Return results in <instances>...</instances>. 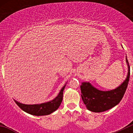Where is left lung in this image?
I'll use <instances>...</instances> for the list:
<instances>
[{
    "label": "left lung",
    "instance_id": "8db88e82",
    "mask_svg": "<svg viewBox=\"0 0 133 133\" xmlns=\"http://www.w3.org/2000/svg\"><path fill=\"white\" fill-rule=\"evenodd\" d=\"M128 75L126 80L117 87L109 91H101L95 89L89 83H83L81 85V97L88 110L101 112L110 109L121 102L127 88L130 78V66L127 58Z\"/></svg>",
    "mask_w": 133,
    "mask_h": 133
}]
</instances>
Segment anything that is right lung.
<instances>
[{
    "mask_svg": "<svg viewBox=\"0 0 133 133\" xmlns=\"http://www.w3.org/2000/svg\"><path fill=\"white\" fill-rule=\"evenodd\" d=\"M64 87L65 86L61 89L58 96L55 99L48 103H42L40 104H24L18 103L16 101H15V102L22 110L30 115H35V116L50 115L55 111L61 105L63 101V90Z\"/></svg>",
    "mask_w": 133,
    "mask_h": 133,
    "instance_id": "add662e5",
    "label": "right lung"
}]
</instances>
